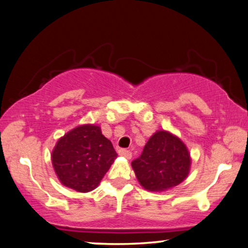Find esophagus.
<instances>
[{"mask_svg":"<svg viewBox=\"0 0 248 248\" xmlns=\"http://www.w3.org/2000/svg\"><path fill=\"white\" fill-rule=\"evenodd\" d=\"M118 153H119V155L124 156V158H127V159H130L131 158V152L129 151V150H127V149H120L118 151Z\"/></svg>","mask_w":248,"mask_h":248,"instance_id":"esophagus-1","label":"esophagus"}]
</instances>
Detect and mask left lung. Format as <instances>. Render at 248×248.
Masks as SVG:
<instances>
[{"mask_svg":"<svg viewBox=\"0 0 248 248\" xmlns=\"http://www.w3.org/2000/svg\"><path fill=\"white\" fill-rule=\"evenodd\" d=\"M191 159L186 146L167 131H156L131 162L140 186L149 191H164L186 180Z\"/></svg>","mask_w":248,"mask_h":248,"instance_id":"8db88e82","label":"left lung"}]
</instances>
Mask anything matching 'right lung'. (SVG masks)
<instances>
[{"instance_id": "1", "label": "right lung", "mask_w": 248, "mask_h": 248, "mask_svg": "<svg viewBox=\"0 0 248 248\" xmlns=\"http://www.w3.org/2000/svg\"><path fill=\"white\" fill-rule=\"evenodd\" d=\"M59 181L79 192L98 186L118 155L111 140L95 124H83L64 135L52 151Z\"/></svg>"}]
</instances>
